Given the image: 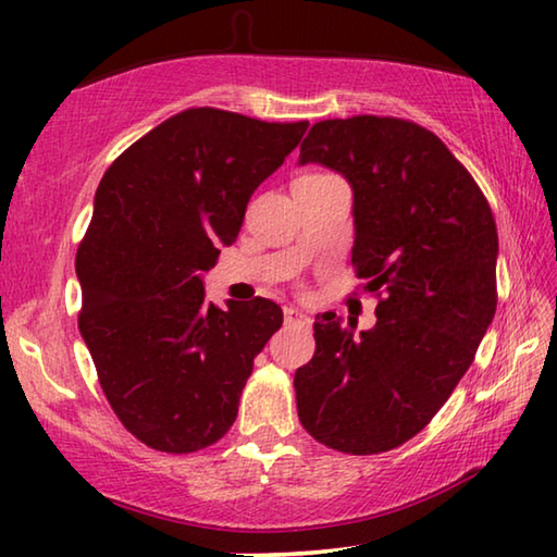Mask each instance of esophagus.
Listing matches in <instances>:
<instances>
[{
    "label": "esophagus",
    "mask_w": 557,
    "mask_h": 557,
    "mask_svg": "<svg viewBox=\"0 0 557 557\" xmlns=\"http://www.w3.org/2000/svg\"><path fill=\"white\" fill-rule=\"evenodd\" d=\"M285 322L287 324L309 326V317L305 312H299V309H295V307H285Z\"/></svg>",
    "instance_id": "obj_1"
}]
</instances>
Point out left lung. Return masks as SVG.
Returning a JSON list of instances; mask_svg holds the SVG:
<instances>
[{
  "instance_id": "1",
  "label": "left lung",
  "mask_w": 557,
  "mask_h": 557,
  "mask_svg": "<svg viewBox=\"0 0 557 557\" xmlns=\"http://www.w3.org/2000/svg\"><path fill=\"white\" fill-rule=\"evenodd\" d=\"M354 186V270L375 322L354 336L336 314L314 322V356L295 373L297 414L317 442L381 455L435 418L496 312V221L445 143L385 115L322 120L299 145Z\"/></svg>"
}]
</instances>
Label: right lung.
<instances>
[{"instance_id":"right-lung-1","label":"right lung","mask_w":557,"mask_h":557,"mask_svg":"<svg viewBox=\"0 0 557 557\" xmlns=\"http://www.w3.org/2000/svg\"><path fill=\"white\" fill-rule=\"evenodd\" d=\"M309 127L188 108L129 145L96 191L75 252L78 329L100 388L139 442L169 455L231 430L252 358L282 326L265 297L206 305L201 272Z\"/></svg>"}]
</instances>
